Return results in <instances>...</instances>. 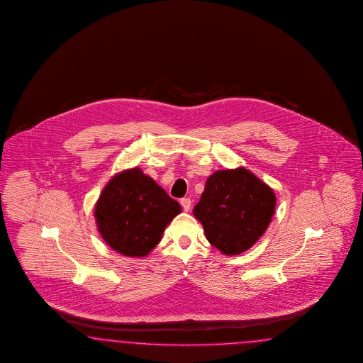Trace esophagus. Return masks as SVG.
<instances>
[{"label": "esophagus", "instance_id": "1", "mask_svg": "<svg viewBox=\"0 0 363 363\" xmlns=\"http://www.w3.org/2000/svg\"><path fill=\"white\" fill-rule=\"evenodd\" d=\"M181 205H182V208L185 211H189L190 210V206H191V201H190V198H182L181 201Z\"/></svg>", "mask_w": 363, "mask_h": 363}]
</instances>
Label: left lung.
I'll use <instances>...</instances> for the list:
<instances>
[{
    "label": "left lung",
    "mask_w": 363,
    "mask_h": 363,
    "mask_svg": "<svg viewBox=\"0 0 363 363\" xmlns=\"http://www.w3.org/2000/svg\"><path fill=\"white\" fill-rule=\"evenodd\" d=\"M274 191L243 166L217 170L193 210L206 240L225 255L249 250L270 225Z\"/></svg>",
    "instance_id": "8db88e82"
}]
</instances>
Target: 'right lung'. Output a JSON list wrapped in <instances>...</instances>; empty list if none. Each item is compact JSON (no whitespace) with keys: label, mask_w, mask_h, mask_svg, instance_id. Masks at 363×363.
I'll use <instances>...</instances> for the list:
<instances>
[{"label":"right lung","mask_w":363,"mask_h":363,"mask_svg":"<svg viewBox=\"0 0 363 363\" xmlns=\"http://www.w3.org/2000/svg\"><path fill=\"white\" fill-rule=\"evenodd\" d=\"M182 211L179 203L140 167L117 173L104 187L94 218L102 240L125 257H146L166 226Z\"/></svg>","instance_id":"add662e5"}]
</instances>
